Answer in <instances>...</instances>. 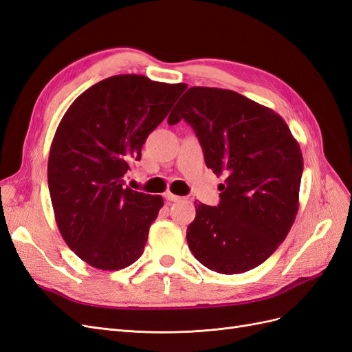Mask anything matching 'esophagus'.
<instances>
[{"mask_svg":"<svg viewBox=\"0 0 352 352\" xmlns=\"http://www.w3.org/2000/svg\"><path fill=\"white\" fill-rule=\"evenodd\" d=\"M164 198H166L167 201H182V199H184V197L175 195V194H172V192H166V194H164Z\"/></svg>","mask_w":352,"mask_h":352,"instance_id":"34e87169","label":"esophagus"}]
</instances>
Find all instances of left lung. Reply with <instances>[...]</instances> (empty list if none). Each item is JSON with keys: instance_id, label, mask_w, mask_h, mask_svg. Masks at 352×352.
I'll list each match as a JSON object with an SVG mask.
<instances>
[{"instance_id": "left-lung-1", "label": "left lung", "mask_w": 352, "mask_h": 352, "mask_svg": "<svg viewBox=\"0 0 352 352\" xmlns=\"http://www.w3.org/2000/svg\"><path fill=\"white\" fill-rule=\"evenodd\" d=\"M192 127L208 168L225 175L217 207L197 204L186 230L190 252L221 274L248 272L267 260L298 211L302 154L279 114L243 95L189 88L167 123Z\"/></svg>"}]
</instances>
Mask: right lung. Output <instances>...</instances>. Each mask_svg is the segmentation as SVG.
<instances>
[{
  "mask_svg": "<svg viewBox=\"0 0 352 352\" xmlns=\"http://www.w3.org/2000/svg\"><path fill=\"white\" fill-rule=\"evenodd\" d=\"M186 88L119 74L79 95L61 119L48 158L51 202L63 239L92 267L120 270L142 255L163 198L132 190L124 176Z\"/></svg>",
  "mask_w": 352,
  "mask_h": 352,
  "instance_id": "right-lung-1",
  "label": "right lung"
}]
</instances>
